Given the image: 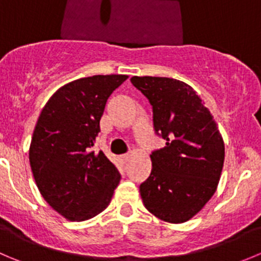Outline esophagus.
I'll return each instance as SVG.
<instances>
[{
	"label": "esophagus",
	"mask_w": 261,
	"mask_h": 261,
	"mask_svg": "<svg viewBox=\"0 0 261 261\" xmlns=\"http://www.w3.org/2000/svg\"><path fill=\"white\" fill-rule=\"evenodd\" d=\"M130 154L128 153H126V154H122V155H121V161L123 162V163H126V162H128V159H130Z\"/></svg>",
	"instance_id": "34e87169"
}]
</instances>
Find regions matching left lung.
Returning <instances> with one entry per match:
<instances>
[{"label":"left lung","mask_w":261,"mask_h":261,"mask_svg":"<svg viewBox=\"0 0 261 261\" xmlns=\"http://www.w3.org/2000/svg\"><path fill=\"white\" fill-rule=\"evenodd\" d=\"M130 80L148 98L154 131L167 141L150 154V176L140 185L144 205L162 221H189L216 192L224 162L223 139L190 85L169 77Z\"/></svg>","instance_id":"left-lung-1"}]
</instances>
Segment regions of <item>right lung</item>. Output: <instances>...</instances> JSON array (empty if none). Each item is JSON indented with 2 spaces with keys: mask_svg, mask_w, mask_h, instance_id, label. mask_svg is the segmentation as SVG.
Wrapping results in <instances>:
<instances>
[{
  "mask_svg": "<svg viewBox=\"0 0 261 261\" xmlns=\"http://www.w3.org/2000/svg\"><path fill=\"white\" fill-rule=\"evenodd\" d=\"M126 75H95L63 85L45 103L33 133L29 161L44 200L70 221H87L111 203L121 174L95 153L100 117Z\"/></svg>",
  "mask_w": 261,
  "mask_h": 261,
  "instance_id": "add662e5",
  "label": "right lung"
}]
</instances>
